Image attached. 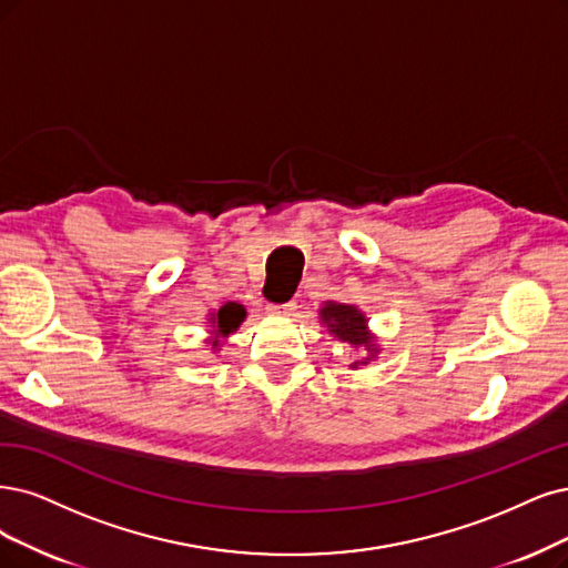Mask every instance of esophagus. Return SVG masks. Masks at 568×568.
<instances>
[{"instance_id":"esophagus-1","label":"esophagus","mask_w":568,"mask_h":568,"mask_svg":"<svg viewBox=\"0 0 568 568\" xmlns=\"http://www.w3.org/2000/svg\"><path fill=\"white\" fill-rule=\"evenodd\" d=\"M295 302H283V304H271L268 306V313L271 316H281V318H287V316H292V313H295Z\"/></svg>"}]
</instances>
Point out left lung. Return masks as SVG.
I'll return each mask as SVG.
<instances>
[{"label": "left lung", "instance_id": "obj_1", "mask_svg": "<svg viewBox=\"0 0 568 568\" xmlns=\"http://www.w3.org/2000/svg\"><path fill=\"white\" fill-rule=\"evenodd\" d=\"M321 325L327 327L334 339L351 348L353 353H363L361 361H355L351 367L358 369L361 365H367L382 353L379 337L369 329V318L365 311L355 304H339V302H325L318 308Z\"/></svg>", "mask_w": 568, "mask_h": 568}]
</instances>
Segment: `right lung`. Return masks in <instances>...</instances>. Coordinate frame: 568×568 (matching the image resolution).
Instances as JSON below:
<instances>
[{"mask_svg":"<svg viewBox=\"0 0 568 568\" xmlns=\"http://www.w3.org/2000/svg\"><path fill=\"white\" fill-rule=\"evenodd\" d=\"M247 311L243 304H236V302H229L220 308H213L207 311V337H205V344L213 348V351H220L222 344L234 334L241 323L245 321Z\"/></svg>","mask_w":568,"mask_h":568,"instance_id":"right-lung-1","label":"right lung"}]
</instances>
